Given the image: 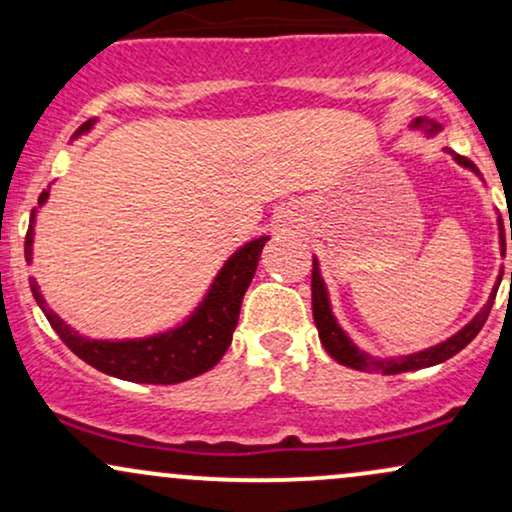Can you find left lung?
<instances>
[{"label":"left lung","mask_w":512,"mask_h":512,"mask_svg":"<svg viewBox=\"0 0 512 512\" xmlns=\"http://www.w3.org/2000/svg\"><path fill=\"white\" fill-rule=\"evenodd\" d=\"M409 127L421 129L426 137H436L440 129H443L436 120H428V117H416ZM443 151L455 158V163H460L462 168L472 170V173L481 180L479 168L474 166L469 158L455 154V151L448 149V146H445ZM510 240H512V228H510ZM498 245H501V252L505 255V231H503L501 214H498ZM501 276H503V272L498 274L496 286H493L489 301H486L484 308H481L479 313L474 315L460 332H455L452 337H448L445 342H440L436 346H428V349H424V351H416V354L380 358V356L368 354V351H363L361 346H356L354 339H351L349 334L342 330V325H339L337 317H334V313H332L330 291H327L325 279H322L320 262H317V257H313V320H315L317 334H320V342H322V346H325L327 354H330L334 361L342 363V366H346V368L363 370V373H383V375L407 373V370H421V368L438 366V363L448 361V358L455 356L457 351H462L464 346L477 337L481 327H484L486 317H489V313H491V305H493V298H496L498 284H501ZM510 284H512V272H510Z\"/></svg>","instance_id":"1"}]
</instances>
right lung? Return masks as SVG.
<instances>
[{"mask_svg": "<svg viewBox=\"0 0 512 512\" xmlns=\"http://www.w3.org/2000/svg\"><path fill=\"white\" fill-rule=\"evenodd\" d=\"M96 120H88L76 129L72 139L91 132ZM50 190H45L38 199V207L48 202ZM35 216L33 209L31 226L26 233V262H33V236H35ZM269 236L252 238L243 248H238L223 262L219 274L211 281L209 291L192 310L185 320L166 332L149 334L139 339H91L84 337L69 327L55 310L48 308V301L40 293L38 281L31 279V291L35 303L40 305L52 330L60 334V339L74 351L88 366L101 370L113 378L129 380V383L146 385H175L182 380L197 378L207 373L221 361L226 354L228 344L233 339V330L238 325L240 303H243L245 291H248L252 276H255L257 264L264 243Z\"/></svg>", "mask_w": 512, "mask_h": 512, "instance_id": "1", "label": "right lung"}]
</instances>
